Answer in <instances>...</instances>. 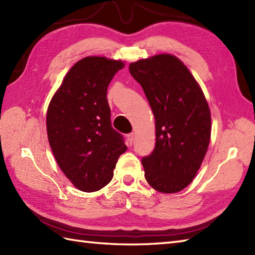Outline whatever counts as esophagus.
Returning <instances> with one entry per match:
<instances>
[{
    "label": "esophagus",
    "instance_id": "1",
    "mask_svg": "<svg viewBox=\"0 0 255 255\" xmlns=\"http://www.w3.org/2000/svg\"><path fill=\"white\" fill-rule=\"evenodd\" d=\"M127 139H128V141H129V143L130 144H132V142H133V140H134V134L131 132V133H128L127 134Z\"/></svg>",
    "mask_w": 255,
    "mask_h": 255
}]
</instances>
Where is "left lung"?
Returning <instances> with one entry per match:
<instances>
[{
  "label": "left lung",
  "instance_id": "8db88e82",
  "mask_svg": "<svg viewBox=\"0 0 255 255\" xmlns=\"http://www.w3.org/2000/svg\"><path fill=\"white\" fill-rule=\"evenodd\" d=\"M155 119V147L141 163L155 191L177 193L192 183L207 152L211 118L196 80L180 59L156 55L132 62Z\"/></svg>",
  "mask_w": 255,
  "mask_h": 255
}]
</instances>
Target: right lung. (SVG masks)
<instances>
[{"mask_svg": "<svg viewBox=\"0 0 255 255\" xmlns=\"http://www.w3.org/2000/svg\"><path fill=\"white\" fill-rule=\"evenodd\" d=\"M124 62L105 57L81 59L64 77L47 111V133L58 165L73 185L95 192L112 181L127 150L112 127L107 88Z\"/></svg>", "mask_w": 255, "mask_h": 255, "instance_id": "obj_1", "label": "right lung"}]
</instances>
